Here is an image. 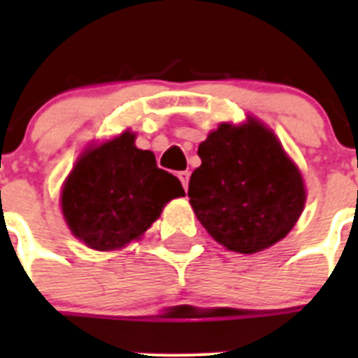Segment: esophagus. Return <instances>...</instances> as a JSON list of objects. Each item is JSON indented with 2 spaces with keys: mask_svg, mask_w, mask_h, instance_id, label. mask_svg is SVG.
Returning <instances> with one entry per match:
<instances>
[{
  "mask_svg": "<svg viewBox=\"0 0 358 358\" xmlns=\"http://www.w3.org/2000/svg\"><path fill=\"white\" fill-rule=\"evenodd\" d=\"M177 177H179V181H181L182 188L188 189V181H189V172H179L177 173Z\"/></svg>",
  "mask_w": 358,
  "mask_h": 358,
  "instance_id": "34e87169",
  "label": "esophagus"
}]
</instances>
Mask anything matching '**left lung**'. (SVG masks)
<instances>
[{"instance_id":"obj_1","label":"left lung","mask_w":358,"mask_h":358,"mask_svg":"<svg viewBox=\"0 0 358 358\" xmlns=\"http://www.w3.org/2000/svg\"><path fill=\"white\" fill-rule=\"evenodd\" d=\"M201 166L189 177L199 222L229 251L255 255L296 226L306 201L299 169L271 129L249 116L220 123L199 145Z\"/></svg>"}]
</instances>
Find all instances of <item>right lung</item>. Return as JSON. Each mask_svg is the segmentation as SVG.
Wrapping results in <instances>:
<instances>
[{
    "label": "right lung",
    "mask_w": 358,
    "mask_h": 358,
    "mask_svg": "<svg viewBox=\"0 0 358 358\" xmlns=\"http://www.w3.org/2000/svg\"><path fill=\"white\" fill-rule=\"evenodd\" d=\"M134 140L125 131L87 148L62 185L64 220L87 248H125L159 218L166 202L185 195L179 179L157 169L154 154Z\"/></svg>",
    "instance_id": "1"
}]
</instances>
